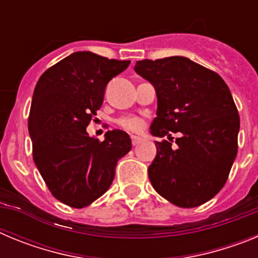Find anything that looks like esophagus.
Listing matches in <instances>:
<instances>
[{
	"mask_svg": "<svg viewBox=\"0 0 258 258\" xmlns=\"http://www.w3.org/2000/svg\"><path fill=\"white\" fill-rule=\"evenodd\" d=\"M142 138L141 137H137V136H132V145L133 146H138L140 143H142Z\"/></svg>",
	"mask_w": 258,
	"mask_h": 258,
	"instance_id": "esophagus-1",
	"label": "esophagus"
}]
</instances>
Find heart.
I'll list each match as a JSON object with an SVG mask.
<instances>
[{
	"instance_id": "obj_1",
	"label": "heart",
	"mask_w": 258,
	"mask_h": 258,
	"mask_svg": "<svg viewBox=\"0 0 258 258\" xmlns=\"http://www.w3.org/2000/svg\"><path fill=\"white\" fill-rule=\"evenodd\" d=\"M118 126L125 129L127 132H141L145 126V122L141 117H137V116H127V117H122L120 118L117 121Z\"/></svg>"
}]
</instances>
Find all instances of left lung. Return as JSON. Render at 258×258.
<instances>
[{
	"instance_id": "1",
	"label": "left lung",
	"mask_w": 258,
	"mask_h": 258,
	"mask_svg": "<svg viewBox=\"0 0 258 258\" xmlns=\"http://www.w3.org/2000/svg\"><path fill=\"white\" fill-rule=\"evenodd\" d=\"M134 71L154 85L156 142L149 178L157 194L174 206L194 208L220 192L238 152L240 126L229 86L213 71L184 56L137 61ZM172 133H179L171 145Z\"/></svg>"
}]
</instances>
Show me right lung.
I'll list each match as a JSON object with an SVG mask.
<instances>
[{
    "label": "right lung",
    "instance_id": "right-lung-1",
    "mask_svg": "<svg viewBox=\"0 0 258 258\" xmlns=\"http://www.w3.org/2000/svg\"><path fill=\"white\" fill-rule=\"evenodd\" d=\"M129 63L77 51L45 71L36 84L28 118L33 160L52 197L72 208L102 197L118 159L132 150L125 132L108 131L103 142L86 132L107 84Z\"/></svg>",
    "mask_w": 258,
    "mask_h": 258
}]
</instances>
